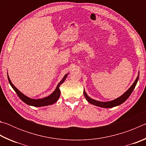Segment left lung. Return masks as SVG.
<instances>
[{"label":"left lung","instance_id":"obj_1","mask_svg":"<svg viewBox=\"0 0 146 146\" xmlns=\"http://www.w3.org/2000/svg\"><path fill=\"white\" fill-rule=\"evenodd\" d=\"M138 78H139V72H138V75L137 76V78H136V80H135L134 83H133L132 86L128 89V90L127 91H125V92L123 93L122 95H121L120 97L116 98V99L111 101H109V102H100V101L92 99V98H91L87 95V94H86L85 91H84V95L86 100H88V102H89L93 105L97 106H98V107H101V108H111L115 107V106H119L121 104L124 102L125 101L129 98V97L131 95V93L133 92V90L135 89L136 85H137Z\"/></svg>","mask_w":146,"mask_h":146}]
</instances>
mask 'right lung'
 <instances>
[{
  "instance_id": "obj_1",
  "label": "right lung",
  "mask_w": 146,
  "mask_h": 146,
  "mask_svg": "<svg viewBox=\"0 0 146 146\" xmlns=\"http://www.w3.org/2000/svg\"><path fill=\"white\" fill-rule=\"evenodd\" d=\"M67 76H68V74H66V75H64V78L62 79L60 82L58 84L55 90L50 95H49L46 97H44L43 98H40V99H33V98H30L27 97V96L24 95L23 93H22L21 91H20L18 89H17L15 86L12 84L8 75V78L9 82L10 84L11 87L13 88L14 91H15L16 93L17 94V95L19 96V97L21 98V99L23 100L24 103H26V104L29 105V106H35V107H41V106H46L53 104H55L56 101L58 100L60 95V90L59 87H60V86L64 82V80H66Z\"/></svg>"
}]
</instances>
